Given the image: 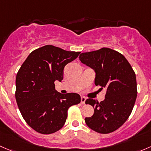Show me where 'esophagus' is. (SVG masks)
Returning a JSON list of instances; mask_svg holds the SVG:
<instances>
[{"mask_svg":"<svg viewBox=\"0 0 151 151\" xmlns=\"http://www.w3.org/2000/svg\"><path fill=\"white\" fill-rule=\"evenodd\" d=\"M86 99V97H81V104L84 105Z\"/></svg>","mask_w":151,"mask_h":151,"instance_id":"34e87169","label":"esophagus"}]
</instances>
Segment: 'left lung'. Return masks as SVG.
Returning <instances> with one entry per match:
<instances>
[{
	"label": "left lung",
	"mask_w": 151,
	"mask_h": 151,
	"mask_svg": "<svg viewBox=\"0 0 151 151\" xmlns=\"http://www.w3.org/2000/svg\"><path fill=\"white\" fill-rule=\"evenodd\" d=\"M82 63L94 70V83L105 88V99L99 102L91 98L86 100L94 108L92 116L85 118L86 125L100 134L116 131L128 119L136 101V75L123 54L109 48L82 53Z\"/></svg>",
	"instance_id": "left-lung-1"
}]
</instances>
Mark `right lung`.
<instances>
[{"label":"right lung","instance_id":"add662e5","mask_svg":"<svg viewBox=\"0 0 151 151\" xmlns=\"http://www.w3.org/2000/svg\"><path fill=\"white\" fill-rule=\"evenodd\" d=\"M80 53L46 45L31 52L19 70L17 103L23 119L37 132L49 134L59 131L65 125L70 107L81 102L78 94H62L54 84L63 79L65 65Z\"/></svg>","mask_w":151,"mask_h":151}]
</instances>
